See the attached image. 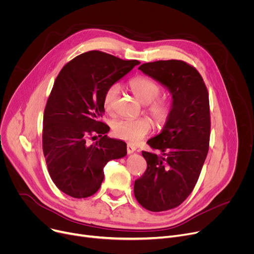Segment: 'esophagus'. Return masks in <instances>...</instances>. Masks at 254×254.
I'll use <instances>...</instances> for the list:
<instances>
[{
  "label": "esophagus",
  "instance_id": "esophagus-1",
  "mask_svg": "<svg viewBox=\"0 0 254 254\" xmlns=\"http://www.w3.org/2000/svg\"><path fill=\"white\" fill-rule=\"evenodd\" d=\"M136 150H137L136 146H134V145H130V144H127V153H128V154H130V153H132V152H135Z\"/></svg>",
  "mask_w": 254,
  "mask_h": 254
}]
</instances>
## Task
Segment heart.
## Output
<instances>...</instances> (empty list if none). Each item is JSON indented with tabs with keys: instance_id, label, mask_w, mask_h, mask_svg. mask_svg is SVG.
<instances>
[{
	"instance_id": "obj_1",
	"label": "heart",
	"mask_w": 254,
	"mask_h": 254,
	"mask_svg": "<svg viewBox=\"0 0 254 254\" xmlns=\"http://www.w3.org/2000/svg\"><path fill=\"white\" fill-rule=\"evenodd\" d=\"M129 87L137 100L146 105V111L153 118L158 126L165 125L171 117L173 106L167 99H158L162 87L153 80L139 76L130 80ZM119 92L118 84H111L104 95V107L107 112H112L115 99ZM113 131L119 139L129 143H138L151 130V123L148 118L117 120L112 126Z\"/></svg>"
}]
</instances>
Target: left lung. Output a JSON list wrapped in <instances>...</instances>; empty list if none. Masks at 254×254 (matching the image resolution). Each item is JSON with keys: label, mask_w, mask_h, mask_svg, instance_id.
Wrapping results in <instances>:
<instances>
[{"label": "left lung", "mask_w": 254, "mask_h": 254, "mask_svg": "<svg viewBox=\"0 0 254 254\" xmlns=\"http://www.w3.org/2000/svg\"><path fill=\"white\" fill-rule=\"evenodd\" d=\"M139 70L168 88L173 111L161 134L147 141L162 155L142 151L147 169L134 193L145 209L167 211L188 198L201 174L209 150V95L202 76L185 62L146 63Z\"/></svg>", "instance_id": "8db88e82"}]
</instances>
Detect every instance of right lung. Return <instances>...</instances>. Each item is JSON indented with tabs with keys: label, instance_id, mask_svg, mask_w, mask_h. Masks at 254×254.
<instances>
[{
	"label": "right lung",
	"instance_id": "add662e5",
	"mask_svg": "<svg viewBox=\"0 0 254 254\" xmlns=\"http://www.w3.org/2000/svg\"><path fill=\"white\" fill-rule=\"evenodd\" d=\"M139 64L93 50L70 61L58 75L44 110L42 144L49 175L64 193L76 198L96 193L106 164L127 155V144L107 137L110 127L100 118L106 89ZM92 133L101 139L88 144Z\"/></svg>",
	"mask_w": 254,
	"mask_h": 254
}]
</instances>
